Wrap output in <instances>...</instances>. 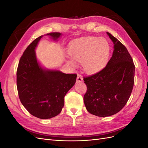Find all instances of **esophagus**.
<instances>
[{
  "label": "esophagus",
  "mask_w": 148,
  "mask_h": 148,
  "mask_svg": "<svg viewBox=\"0 0 148 148\" xmlns=\"http://www.w3.org/2000/svg\"><path fill=\"white\" fill-rule=\"evenodd\" d=\"M83 80V77H82V76L79 75V74H78L77 78V82H82Z\"/></svg>",
  "instance_id": "1"
}]
</instances>
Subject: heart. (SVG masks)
<instances>
[{
  "mask_svg": "<svg viewBox=\"0 0 148 148\" xmlns=\"http://www.w3.org/2000/svg\"><path fill=\"white\" fill-rule=\"evenodd\" d=\"M109 52L110 46L107 40L95 37L76 40L69 47L70 60L83 62V69L88 73H97L104 68Z\"/></svg>",
  "mask_w": 148,
  "mask_h": 148,
  "instance_id": "1",
  "label": "heart"
}]
</instances>
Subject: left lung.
<instances>
[{
    "instance_id": "obj_1",
    "label": "left lung",
    "mask_w": 148,
    "mask_h": 148,
    "mask_svg": "<svg viewBox=\"0 0 148 148\" xmlns=\"http://www.w3.org/2000/svg\"><path fill=\"white\" fill-rule=\"evenodd\" d=\"M112 56L99 72L84 77V102L89 113L104 117L117 114L127 104L134 85L135 66L127 49L109 33Z\"/></svg>"
}]
</instances>
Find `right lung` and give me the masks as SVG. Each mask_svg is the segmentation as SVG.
I'll use <instances>...</instances> for the list:
<instances>
[{
    "label": "right lung",
    "mask_w": 148,
    "mask_h": 148,
    "mask_svg": "<svg viewBox=\"0 0 148 148\" xmlns=\"http://www.w3.org/2000/svg\"><path fill=\"white\" fill-rule=\"evenodd\" d=\"M47 35L56 40L61 33ZM42 37L35 39L21 57L16 71V85L20 100L29 113L39 119H47L60 113L64 97L75 84L77 75L46 70L40 66L34 49Z\"/></svg>",
    "instance_id": "obj_1"
}]
</instances>
